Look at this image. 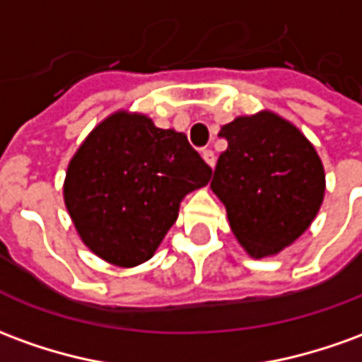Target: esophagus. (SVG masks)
I'll return each mask as SVG.
<instances>
[{
	"label": "esophagus",
	"instance_id": "esophagus-1",
	"mask_svg": "<svg viewBox=\"0 0 362 362\" xmlns=\"http://www.w3.org/2000/svg\"><path fill=\"white\" fill-rule=\"evenodd\" d=\"M202 156H204V160H206L211 168L216 166V155H214V151H209V148H206V151H202Z\"/></svg>",
	"mask_w": 362,
	"mask_h": 362
}]
</instances>
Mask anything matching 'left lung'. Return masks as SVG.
<instances>
[{"instance_id": "8db88e82", "label": "left lung", "mask_w": 362, "mask_h": 362, "mask_svg": "<svg viewBox=\"0 0 362 362\" xmlns=\"http://www.w3.org/2000/svg\"><path fill=\"white\" fill-rule=\"evenodd\" d=\"M211 189L227 207L235 237L252 257L294 243L322 206L325 174L320 156L298 129L274 113L237 117L219 131Z\"/></svg>"}]
</instances>
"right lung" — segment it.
<instances>
[{
    "label": "right lung",
    "instance_id": "obj_1",
    "mask_svg": "<svg viewBox=\"0 0 362 362\" xmlns=\"http://www.w3.org/2000/svg\"><path fill=\"white\" fill-rule=\"evenodd\" d=\"M211 168L184 133L119 111L100 123L70 160L64 202L82 241L117 267L155 255L182 198Z\"/></svg>",
    "mask_w": 362,
    "mask_h": 362
}]
</instances>
